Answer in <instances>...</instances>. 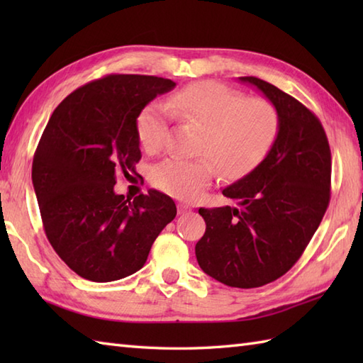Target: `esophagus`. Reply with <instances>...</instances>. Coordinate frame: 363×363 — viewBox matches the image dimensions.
Wrapping results in <instances>:
<instances>
[{"instance_id":"obj_1","label":"esophagus","mask_w":363,"mask_h":363,"mask_svg":"<svg viewBox=\"0 0 363 363\" xmlns=\"http://www.w3.org/2000/svg\"><path fill=\"white\" fill-rule=\"evenodd\" d=\"M190 211H191V207L189 204H186V203L177 204V213H179V215H184V213H187Z\"/></svg>"}]
</instances>
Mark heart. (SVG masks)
I'll use <instances>...</instances> for the list:
<instances>
[{
    "label": "heart",
    "mask_w": 363,
    "mask_h": 363,
    "mask_svg": "<svg viewBox=\"0 0 363 363\" xmlns=\"http://www.w3.org/2000/svg\"><path fill=\"white\" fill-rule=\"evenodd\" d=\"M176 117L203 128L198 159L168 157L152 168L151 181L176 198L196 199L211 186L217 165L235 177L256 168L279 134L281 115L265 98H246L220 82L190 84L138 113L137 134L146 150L164 146L169 121Z\"/></svg>",
    "instance_id": "1"
}]
</instances>
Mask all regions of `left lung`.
I'll return each instance as SVG.
<instances>
[{"label":"left lung","mask_w":363,"mask_h":363,"mask_svg":"<svg viewBox=\"0 0 363 363\" xmlns=\"http://www.w3.org/2000/svg\"><path fill=\"white\" fill-rule=\"evenodd\" d=\"M279 111L281 128L265 159L223 190L238 207L199 209L206 233L195 246L199 267L221 284L254 289L296 264L325 217L330 198V150L320 120L298 99L254 76Z\"/></svg>","instance_id":"1"}]
</instances>
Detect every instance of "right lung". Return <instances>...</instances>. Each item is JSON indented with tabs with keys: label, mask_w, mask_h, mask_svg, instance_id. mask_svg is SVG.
I'll return each instance as SVG.
<instances>
[{
	"label": "right lung",
	"mask_w": 363,
	"mask_h": 363,
	"mask_svg": "<svg viewBox=\"0 0 363 363\" xmlns=\"http://www.w3.org/2000/svg\"><path fill=\"white\" fill-rule=\"evenodd\" d=\"M169 79L109 74L74 90L46 125L33 160L45 234L76 274L94 282L138 272L176 204L157 190L134 199L115 194L117 174L142 157L137 117Z\"/></svg>",
	"instance_id": "add662e5"
}]
</instances>
